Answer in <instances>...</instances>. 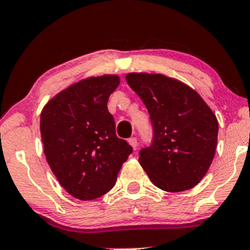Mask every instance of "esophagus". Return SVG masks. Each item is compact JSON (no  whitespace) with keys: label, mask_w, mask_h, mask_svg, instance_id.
Listing matches in <instances>:
<instances>
[{"label":"esophagus","mask_w":250,"mask_h":250,"mask_svg":"<svg viewBox=\"0 0 250 250\" xmlns=\"http://www.w3.org/2000/svg\"><path fill=\"white\" fill-rule=\"evenodd\" d=\"M129 144L131 145L132 148H134L135 151H136V149H137V145H139V141H137L136 137H130V139H129Z\"/></svg>","instance_id":"obj_1"}]
</instances>
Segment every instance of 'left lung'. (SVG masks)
Masks as SVG:
<instances>
[{
  "mask_svg": "<svg viewBox=\"0 0 250 250\" xmlns=\"http://www.w3.org/2000/svg\"><path fill=\"white\" fill-rule=\"evenodd\" d=\"M127 84L148 110L153 135L140 165L159 189H191L210 168L217 146L215 114L194 89L163 75L129 73Z\"/></svg>",
  "mask_w": 250,
  "mask_h": 250,
  "instance_id": "left-lung-1",
  "label": "left lung"
}]
</instances>
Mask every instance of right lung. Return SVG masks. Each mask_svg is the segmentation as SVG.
<instances>
[{"label": "right lung", "mask_w": 250, "mask_h": 250, "mask_svg": "<svg viewBox=\"0 0 250 250\" xmlns=\"http://www.w3.org/2000/svg\"><path fill=\"white\" fill-rule=\"evenodd\" d=\"M120 83L114 75L75 83L40 115L44 153L59 183L73 198L93 200L114 187L132 147L115 132L108 99Z\"/></svg>", "instance_id": "1"}]
</instances>
